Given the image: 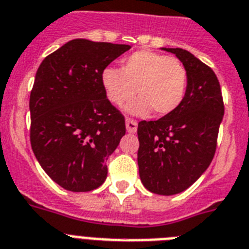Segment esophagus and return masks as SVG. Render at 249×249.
<instances>
[{
	"label": "esophagus",
	"mask_w": 249,
	"mask_h": 249,
	"mask_svg": "<svg viewBox=\"0 0 249 249\" xmlns=\"http://www.w3.org/2000/svg\"><path fill=\"white\" fill-rule=\"evenodd\" d=\"M125 126H126V131L130 133V134H133V133L137 131L138 123H137L135 120H133V119H126V120H125Z\"/></svg>",
	"instance_id": "34e87169"
}]
</instances>
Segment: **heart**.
I'll return each mask as SVG.
<instances>
[{
    "mask_svg": "<svg viewBox=\"0 0 249 249\" xmlns=\"http://www.w3.org/2000/svg\"><path fill=\"white\" fill-rule=\"evenodd\" d=\"M187 82V70L178 58L147 50L124 58L120 69L106 68L101 74L107 100L115 106H123L138 93V98L126 108L138 116L152 110L159 116L174 112L185 97Z\"/></svg>",
    "mask_w": 249,
    "mask_h": 249,
    "instance_id": "b5f03b06",
    "label": "heart"
}]
</instances>
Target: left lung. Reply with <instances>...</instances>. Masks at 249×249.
I'll use <instances>...</instances> for the list:
<instances>
[{"instance_id": "obj_1", "label": "left lung", "mask_w": 249, "mask_h": 249, "mask_svg": "<svg viewBox=\"0 0 249 249\" xmlns=\"http://www.w3.org/2000/svg\"><path fill=\"white\" fill-rule=\"evenodd\" d=\"M161 50L175 54L185 68L187 92L174 112L138 124V166L144 188L173 196L188 189L210 166L224 104L211 68L181 48Z\"/></svg>"}]
</instances>
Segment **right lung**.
Returning a JSON list of instances; mask_svg holds the SVG:
<instances>
[{"label":"right lung","mask_w":249,"mask_h":249,"mask_svg":"<svg viewBox=\"0 0 249 249\" xmlns=\"http://www.w3.org/2000/svg\"><path fill=\"white\" fill-rule=\"evenodd\" d=\"M129 44L72 39L39 65L30 93V143L46 174L70 192L107 178L106 161L125 135L124 116L107 100L102 70Z\"/></svg>","instance_id":"add662e5"}]
</instances>
